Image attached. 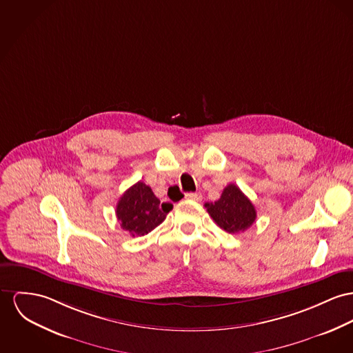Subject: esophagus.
I'll return each mask as SVG.
<instances>
[{
    "instance_id": "34e87169",
    "label": "esophagus",
    "mask_w": 353,
    "mask_h": 353,
    "mask_svg": "<svg viewBox=\"0 0 353 353\" xmlns=\"http://www.w3.org/2000/svg\"><path fill=\"white\" fill-rule=\"evenodd\" d=\"M186 199H190V201H201L202 199V195L201 194H198V192H188L186 194Z\"/></svg>"
}]
</instances>
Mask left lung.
<instances>
[{"label":"left lung","instance_id":"1","mask_svg":"<svg viewBox=\"0 0 353 353\" xmlns=\"http://www.w3.org/2000/svg\"><path fill=\"white\" fill-rule=\"evenodd\" d=\"M205 208L214 222L230 234L248 230L257 216L254 205L234 183L228 185L221 198L212 203H205Z\"/></svg>","mask_w":353,"mask_h":353}]
</instances>
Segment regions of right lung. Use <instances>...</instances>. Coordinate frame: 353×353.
I'll return each instance as SVG.
<instances>
[{
	"label": "right lung",
	"mask_w": 353,
	"mask_h": 353,
	"mask_svg": "<svg viewBox=\"0 0 353 353\" xmlns=\"http://www.w3.org/2000/svg\"><path fill=\"white\" fill-rule=\"evenodd\" d=\"M171 203H161L150 186L138 182L119 199L117 216L121 229L132 236L148 234L165 219Z\"/></svg>",
	"instance_id": "1"
}]
</instances>
